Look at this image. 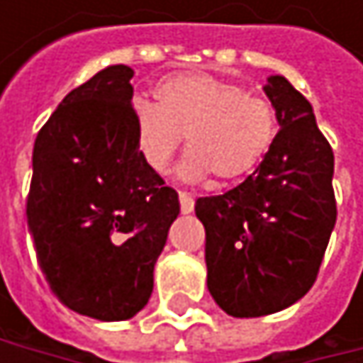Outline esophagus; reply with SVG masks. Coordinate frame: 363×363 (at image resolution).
I'll return each mask as SVG.
<instances>
[{"mask_svg":"<svg viewBox=\"0 0 363 363\" xmlns=\"http://www.w3.org/2000/svg\"><path fill=\"white\" fill-rule=\"evenodd\" d=\"M179 199H181L182 214H191V212H193V208H195V201H193V197H191L189 193H184V191H179Z\"/></svg>","mask_w":363,"mask_h":363,"instance_id":"1","label":"esophagus"}]
</instances>
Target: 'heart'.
<instances>
[{
    "label": "heart",
    "mask_w": 363,
    "mask_h": 363,
    "mask_svg": "<svg viewBox=\"0 0 363 363\" xmlns=\"http://www.w3.org/2000/svg\"><path fill=\"white\" fill-rule=\"evenodd\" d=\"M157 103L138 99L130 117L136 147L153 172H166L186 136L182 181L244 179L262 162L277 132L273 105L210 73H179L155 86Z\"/></svg>",
    "instance_id": "heart-1"
}]
</instances>
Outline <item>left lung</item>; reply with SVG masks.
<instances>
[{
	"mask_svg": "<svg viewBox=\"0 0 363 363\" xmlns=\"http://www.w3.org/2000/svg\"><path fill=\"white\" fill-rule=\"evenodd\" d=\"M279 132L252 174L235 189L199 197L208 290L233 318L288 309L313 286L328 248L336 201L334 153L311 103L284 75L262 86Z\"/></svg>",
	"mask_w": 363,
	"mask_h": 363,
	"instance_id": "1",
	"label": "left lung"
}]
</instances>
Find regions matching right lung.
<instances>
[{"instance_id": "add662e5", "label": "right lung", "mask_w": 363, "mask_h": 363, "mask_svg": "<svg viewBox=\"0 0 363 363\" xmlns=\"http://www.w3.org/2000/svg\"><path fill=\"white\" fill-rule=\"evenodd\" d=\"M134 71L109 65L71 90L39 130L27 223L41 271L71 311L134 318L181 212L179 193L140 157L132 128Z\"/></svg>"}]
</instances>
